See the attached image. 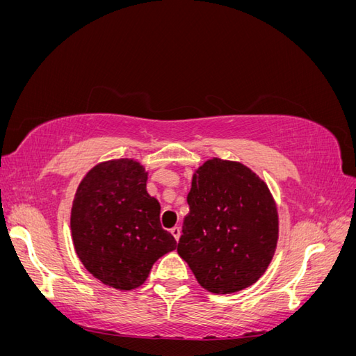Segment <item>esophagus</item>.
<instances>
[{
    "label": "esophagus",
    "instance_id": "1",
    "mask_svg": "<svg viewBox=\"0 0 356 356\" xmlns=\"http://www.w3.org/2000/svg\"><path fill=\"white\" fill-rule=\"evenodd\" d=\"M170 233H172V236H174V238H175V241L178 242V241H179V236H181V229L178 227V225H175V227H172V229H170Z\"/></svg>",
    "mask_w": 356,
    "mask_h": 356
}]
</instances>
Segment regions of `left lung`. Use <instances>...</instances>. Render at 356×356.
Returning a JSON list of instances; mask_svg holds the SVG:
<instances>
[{"label": "left lung", "mask_w": 356, "mask_h": 356, "mask_svg": "<svg viewBox=\"0 0 356 356\" xmlns=\"http://www.w3.org/2000/svg\"><path fill=\"white\" fill-rule=\"evenodd\" d=\"M187 203L177 251L197 282L215 294L257 282L277 243V209L264 182L238 161L211 159L193 175Z\"/></svg>", "instance_id": "left-lung-1"}]
</instances>
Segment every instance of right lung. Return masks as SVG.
<instances>
[{
	"mask_svg": "<svg viewBox=\"0 0 356 356\" xmlns=\"http://www.w3.org/2000/svg\"><path fill=\"white\" fill-rule=\"evenodd\" d=\"M75 252L105 285L129 291L177 248L160 225V203L147 193V172L132 159L96 165L83 178L71 209Z\"/></svg>",
	"mask_w": 356,
	"mask_h": 356,
	"instance_id": "obj_1",
	"label": "right lung"
}]
</instances>
